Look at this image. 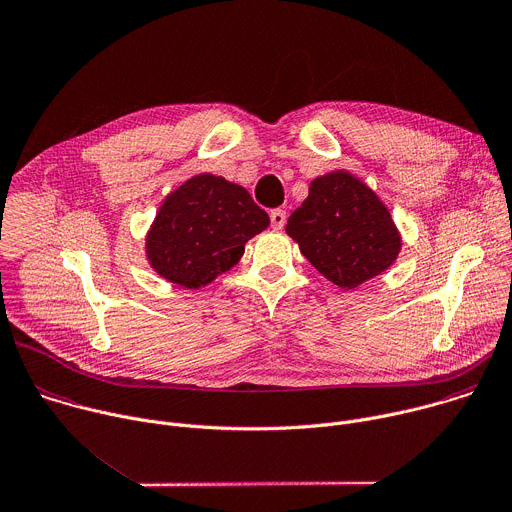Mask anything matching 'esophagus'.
Wrapping results in <instances>:
<instances>
[{"instance_id": "34e87169", "label": "esophagus", "mask_w": 512, "mask_h": 512, "mask_svg": "<svg viewBox=\"0 0 512 512\" xmlns=\"http://www.w3.org/2000/svg\"><path fill=\"white\" fill-rule=\"evenodd\" d=\"M269 219H271V227H273L275 231H281L287 217H285V211H283V209H273V211L269 213Z\"/></svg>"}]
</instances>
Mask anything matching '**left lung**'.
Here are the masks:
<instances>
[{
    "label": "left lung",
    "instance_id": "obj_1",
    "mask_svg": "<svg viewBox=\"0 0 512 512\" xmlns=\"http://www.w3.org/2000/svg\"><path fill=\"white\" fill-rule=\"evenodd\" d=\"M285 231L321 275L344 289L376 277L400 253V235L388 209L350 173L315 179Z\"/></svg>",
    "mask_w": 512,
    "mask_h": 512
}]
</instances>
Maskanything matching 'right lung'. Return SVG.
Wrapping results in <instances>:
<instances>
[{"label": "right lung", "mask_w": 512, "mask_h": 512, "mask_svg": "<svg viewBox=\"0 0 512 512\" xmlns=\"http://www.w3.org/2000/svg\"><path fill=\"white\" fill-rule=\"evenodd\" d=\"M267 225L269 215L243 187L199 175L162 203L146 239L148 261L164 279L197 289L231 269Z\"/></svg>", "instance_id": "add662e5"}]
</instances>
